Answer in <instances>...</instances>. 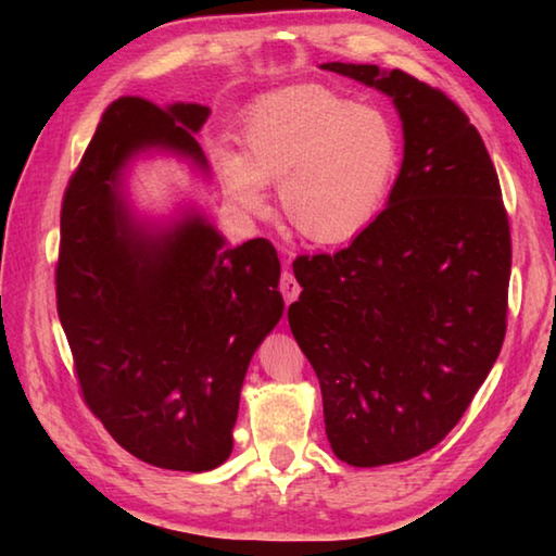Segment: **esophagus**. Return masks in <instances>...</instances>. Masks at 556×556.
Listing matches in <instances>:
<instances>
[{
    "label": "esophagus",
    "instance_id": "esophagus-1",
    "mask_svg": "<svg viewBox=\"0 0 556 556\" xmlns=\"http://www.w3.org/2000/svg\"><path fill=\"white\" fill-rule=\"evenodd\" d=\"M279 291H281V296H285L287 304H291V301L299 299L301 287H299V281L294 279V275H291V271H285V275H281Z\"/></svg>",
    "mask_w": 556,
    "mask_h": 556
}]
</instances>
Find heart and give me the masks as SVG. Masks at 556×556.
<instances>
[{"instance_id":"obj_1","label":"heart","mask_w":556,"mask_h":556,"mask_svg":"<svg viewBox=\"0 0 556 556\" xmlns=\"http://www.w3.org/2000/svg\"><path fill=\"white\" fill-rule=\"evenodd\" d=\"M228 199L265 215L279 188L291 228L316 244L361 235L388 201L400 172V139L378 108L355 105L321 86L269 92L242 119V154L211 149Z\"/></svg>"}]
</instances>
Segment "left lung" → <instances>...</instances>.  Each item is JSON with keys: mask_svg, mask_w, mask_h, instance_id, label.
Returning a JSON list of instances; mask_svg holds the SVG:
<instances>
[{"mask_svg": "<svg viewBox=\"0 0 556 556\" xmlns=\"http://www.w3.org/2000/svg\"><path fill=\"white\" fill-rule=\"evenodd\" d=\"M392 98L404 156L388 208L336 255L296 257L289 326L324 394L333 454L357 468L434 448L505 338L510 225L478 129L404 71L324 63Z\"/></svg>", "mask_w": 556, "mask_h": 556, "instance_id": "left-lung-1", "label": "left lung"}]
</instances>
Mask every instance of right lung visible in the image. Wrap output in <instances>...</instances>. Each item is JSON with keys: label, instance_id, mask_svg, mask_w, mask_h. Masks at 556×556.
<instances>
[{"label": "right lung", "instance_id": "obj_1", "mask_svg": "<svg viewBox=\"0 0 556 556\" xmlns=\"http://www.w3.org/2000/svg\"><path fill=\"white\" fill-rule=\"evenodd\" d=\"M208 115L199 102H112L65 188L55 267L88 407L131 456L191 473L232 454L244 372L285 314L269 240L230 248L195 205L156 223L127 199L139 154H172L208 176L195 142Z\"/></svg>", "mask_w": 556, "mask_h": 556}]
</instances>
